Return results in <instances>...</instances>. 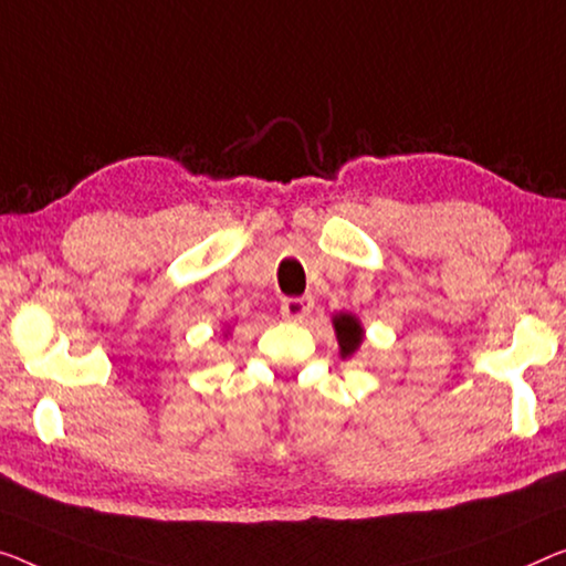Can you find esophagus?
Returning <instances> with one entry per match:
<instances>
[{"label": "esophagus", "mask_w": 566, "mask_h": 566, "mask_svg": "<svg viewBox=\"0 0 566 566\" xmlns=\"http://www.w3.org/2000/svg\"><path fill=\"white\" fill-rule=\"evenodd\" d=\"M312 307H315L312 297H286L282 302V317L292 319V323H302L312 312Z\"/></svg>", "instance_id": "obj_1"}]
</instances>
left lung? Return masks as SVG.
Segmentation results:
<instances>
[{"instance_id":"obj_1","label":"left lung","mask_w":566,"mask_h":566,"mask_svg":"<svg viewBox=\"0 0 566 566\" xmlns=\"http://www.w3.org/2000/svg\"><path fill=\"white\" fill-rule=\"evenodd\" d=\"M333 327L337 335V345H340V356L348 358L360 348L364 343V327H360V319L350 312H340V315L333 317Z\"/></svg>"}]
</instances>
